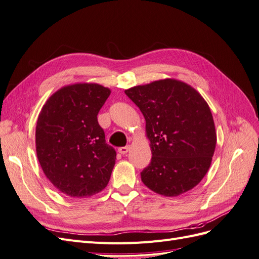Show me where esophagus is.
I'll list each match as a JSON object with an SVG mask.
<instances>
[{"label": "esophagus", "instance_id": "34e87169", "mask_svg": "<svg viewBox=\"0 0 259 259\" xmlns=\"http://www.w3.org/2000/svg\"><path fill=\"white\" fill-rule=\"evenodd\" d=\"M130 146H125V147H121V148H119V152L121 153V154H126L128 151H130Z\"/></svg>", "mask_w": 259, "mask_h": 259}]
</instances>
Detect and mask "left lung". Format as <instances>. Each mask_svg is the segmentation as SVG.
<instances>
[{
	"label": "left lung",
	"mask_w": 259,
	"mask_h": 259,
	"mask_svg": "<svg viewBox=\"0 0 259 259\" xmlns=\"http://www.w3.org/2000/svg\"><path fill=\"white\" fill-rule=\"evenodd\" d=\"M146 120L151 162L142 182L164 197H177L207 173L216 147L210 109L192 86L164 79L125 90Z\"/></svg>",
	"instance_id": "8db88e82"
}]
</instances>
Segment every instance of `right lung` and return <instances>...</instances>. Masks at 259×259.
Instances as JSON below:
<instances>
[{
	"instance_id": "add662e5",
	"label": "right lung",
	"mask_w": 259,
	"mask_h": 259,
	"mask_svg": "<svg viewBox=\"0 0 259 259\" xmlns=\"http://www.w3.org/2000/svg\"><path fill=\"white\" fill-rule=\"evenodd\" d=\"M111 91L96 83L64 86L46 100L35 128L37 160L45 176L71 198L105 189L115 164L97 114Z\"/></svg>"
}]
</instances>
